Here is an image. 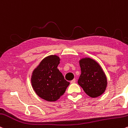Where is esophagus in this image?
I'll return each mask as SVG.
<instances>
[{
  "label": "esophagus",
  "instance_id": "1",
  "mask_svg": "<svg viewBox=\"0 0 128 128\" xmlns=\"http://www.w3.org/2000/svg\"><path fill=\"white\" fill-rule=\"evenodd\" d=\"M76 82V80L75 79H74L73 80H72V81H70V82L72 84H74V83H75Z\"/></svg>",
  "mask_w": 128,
  "mask_h": 128
}]
</instances>
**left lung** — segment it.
<instances>
[{"label": "left lung", "mask_w": 128, "mask_h": 128, "mask_svg": "<svg viewBox=\"0 0 128 128\" xmlns=\"http://www.w3.org/2000/svg\"><path fill=\"white\" fill-rule=\"evenodd\" d=\"M81 74L78 83L90 97L96 98L105 92L108 85L107 77L101 66L90 58L79 61Z\"/></svg>", "instance_id": "left-lung-1"}]
</instances>
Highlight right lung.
I'll use <instances>...</instances> for the list:
<instances>
[{
    "mask_svg": "<svg viewBox=\"0 0 128 128\" xmlns=\"http://www.w3.org/2000/svg\"><path fill=\"white\" fill-rule=\"evenodd\" d=\"M60 62L57 55L44 58L34 68L31 76L32 88L40 98L55 102L64 92L70 82L57 68Z\"/></svg>",
    "mask_w": 128,
    "mask_h": 128,
    "instance_id": "1",
    "label": "right lung"
}]
</instances>
